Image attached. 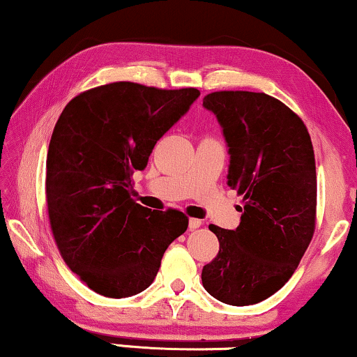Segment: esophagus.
<instances>
[{
    "mask_svg": "<svg viewBox=\"0 0 357 357\" xmlns=\"http://www.w3.org/2000/svg\"><path fill=\"white\" fill-rule=\"evenodd\" d=\"M202 221H199V219H197V218H192L188 221V227H190V231H197V229L202 226Z\"/></svg>",
    "mask_w": 357,
    "mask_h": 357,
    "instance_id": "34e87169",
    "label": "esophagus"
}]
</instances>
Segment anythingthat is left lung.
Here are the masks:
<instances>
[{
	"label": "left lung",
	"mask_w": 357,
	"mask_h": 357,
	"mask_svg": "<svg viewBox=\"0 0 357 357\" xmlns=\"http://www.w3.org/2000/svg\"><path fill=\"white\" fill-rule=\"evenodd\" d=\"M222 126L231 162L227 185L243 197L241 224H211L219 252L203 266L204 289L229 305H252L280 291L315 231L317 174L304 121L265 92L204 96Z\"/></svg>",
	"instance_id": "left-lung-1"
}]
</instances>
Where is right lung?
<instances>
[{
  "label": "right lung",
  "instance_id": "obj_1",
  "mask_svg": "<svg viewBox=\"0 0 357 357\" xmlns=\"http://www.w3.org/2000/svg\"><path fill=\"white\" fill-rule=\"evenodd\" d=\"M199 91L120 81L68 102L47 154V208L63 260L92 291L130 297L151 286L164 252L187 231L177 209L131 198V175L198 99Z\"/></svg>",
  "mask_w": 357,
  "mask_h": 357
}]
</instances>
